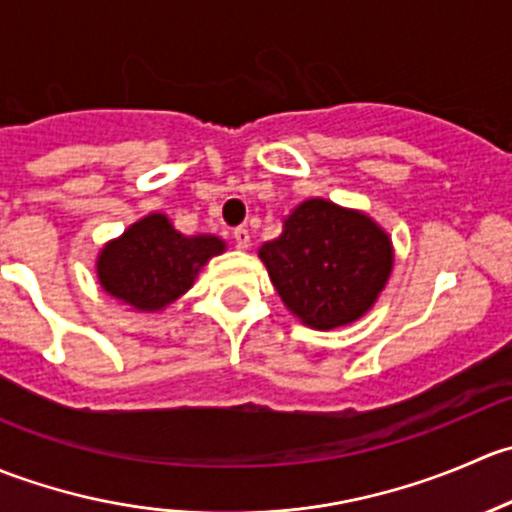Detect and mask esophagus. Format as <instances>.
<instances>
[{"mask_svg":"<svg viewBox=\"0 0 512 512\" xmlns=\"http://www.w3.org/2000/svg\"><path fill=\"white\" fill-rule=\"evenodd\" d=\"M232 237H235V245L240 247V250H247V247H250V242H252L250 230H247V227H237V230L232 232Z\"/></svg>","mask_w":512,"mask_h":512,"instance_id":"esophagus-1","label":"esophagus"}]
</instances>
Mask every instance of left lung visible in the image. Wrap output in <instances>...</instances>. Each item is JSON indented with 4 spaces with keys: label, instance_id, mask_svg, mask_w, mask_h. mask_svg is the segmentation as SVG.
<instances>
[{
    "label": "left lung",
    "instance_id": "obj_1",
    "mask_svg": "<svg viewBox=\"0 0 512 512\" xmlns=\"http://www.w3.org/2000/svg\"><path fill=\"white\" fill-rule=\"evenodd\" d=\"M260 260L289 312L329 332L374 307L389 282L394 247L361 210L312 198L287 215L280 237L260 247Z\"/></svg>",
    "mask_w": 512,
    "mask_h": 512
}]
</instances>
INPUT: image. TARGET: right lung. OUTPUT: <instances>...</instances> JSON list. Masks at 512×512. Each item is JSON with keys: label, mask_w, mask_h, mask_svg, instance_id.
Returning a JSON list of instances; mask_svg holds the SVG:
<instances>
[{"label": "right lung", "mask_w": 512, "mask_h": 512, "mask_svg": "<svg viewBox=\"0 0 512 512\" xmlns=\"http://www.w3.org/2000/svg\"><path fill=\"white\" fill-rule=\"evenodd\" d=\"M220 252H225L220 237H188L163 213H151L103 245L96 275L101 287L128 307L160 312L188 292L205 262Z\"/></svg>", "instance_id": "obj_1"}]
</instances>
